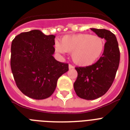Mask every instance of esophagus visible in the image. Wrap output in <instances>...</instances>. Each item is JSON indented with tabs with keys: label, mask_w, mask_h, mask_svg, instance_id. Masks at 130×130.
<instances>
[{
	"label": "esophagus",
	"mask_w": 130,
	"mask_h": 130,
	"mask_svg": "<svg viewBox=\"0 0 130 130\" xmlns=\"http://www.w3.org/2000/svg\"><path fill=\"white\" fill-rule=\"evenodd\" d=\"M69 69H74V67H73V66L72 65H69Z\"/></svg>",
	"instance_id": "esophagus-1"
}]
</instances>
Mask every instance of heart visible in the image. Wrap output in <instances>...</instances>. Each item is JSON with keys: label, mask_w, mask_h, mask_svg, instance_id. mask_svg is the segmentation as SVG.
Here are the masks:
<instances>
[{"label": "heart", "mask_w": 130, "mask_h": 130, "mask_svg": "<svg viewBox=\"0 0 130 130\" xmlns=\"http://www.w3.org/2000/svg\"><path fill=\"white\" fill-rule=\"evenodd\" d=\"M57 53H72L73 62L82 67L95 63L103 54L105 41L99 36L89 34H77L64 36L60 43L55 42Z\"/></svg>", "instance_id": "heart-1"}]
</instances>
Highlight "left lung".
I'll list each match as a JSON object with an SVG mask.
<instances>
[{"instance_id": "left-lung-1", "label": "left lung", "mask_w": 130, "mask_h": 130, "mask_svg": "<svg viewBox=\"0 0 130 130\" xmlns=\"http://www.w3.org/2000/svg\"><path fill=\"white\" fill-rule=\"evenodd\" d=\"M106 40L102 57L96 63L87 67H75L77 77L73 84L76 94L81 99L94 100L109 90L119 67L120 52L115 34L105 29L90 28Z\"/></svg>"}]
</instances>
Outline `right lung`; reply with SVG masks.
I'll return each instance as SVG.
<instances>
[{"label":"right lung","instance_id":"right-lung-1","mask_svg":"<svg viewBox=\"0 0 130 130\" xmlns=\"http://www.w3.org/2000/svg\"><path fill=\"white\" fill-rule=\"evenodd\" d=\"M54 35L34 29L17 36L11 44V67L16 85L27 96L36 100L51 96L57 80L69 70L57 61Z\"/></svg>","mask_w":130,"mask_h":130}]
</instances>
